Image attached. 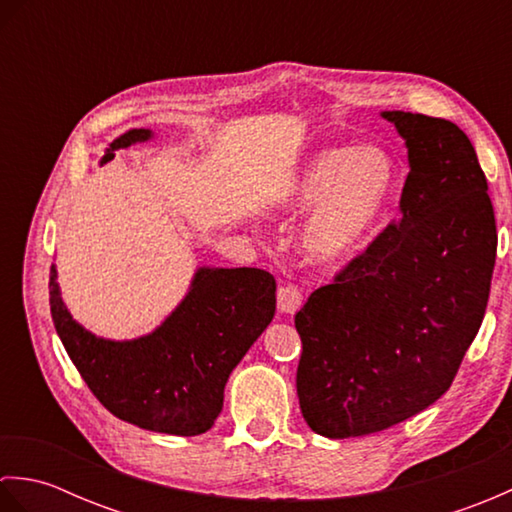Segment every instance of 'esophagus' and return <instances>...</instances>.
Here are the masks:
<instances>
[{"mask_svg":"<svg viewBox=\"0 0 512 512\" xmlns=\"http://www.w3.org/2000/svg\"><path fill=\"white\" fill-rule=\"evenodd\" d=\"M301 301H303V295L299 286L286 284L277 292V306L284 314H295L301 308Z\"/></svg>","mask_w":512,"mask_h":512,"instance_id":"1","label":"esophagus"}]
</instances>
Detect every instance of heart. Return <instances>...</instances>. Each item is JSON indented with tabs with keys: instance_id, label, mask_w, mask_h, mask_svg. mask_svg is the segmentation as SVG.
<instances>
[{
	"instance_id": "1",
	"label": "heart",
	"mask_w": 512,
	"mask_h": 512,
	"mask_svg": "<svg viewBox=\"0 0 512 512\" xmlns=\"http://www.w3.org/2000/svg\"><path fill=\"white\" fill-rule=\"evenodd\" d=\"M400 193V169L385 147H328L301 167L288 209L306 213L301 246L314 264L339 266L372 244Z\"/></svg>"
}]
</instances>
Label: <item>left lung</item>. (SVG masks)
<instances>
[{"label":"left lung","mask_w":512,"mask_h":512,"mask_svg":"<svg viewBox=\"0 0 512 512\" xmlns=\"http://www.w3.org/2000/svg\"><path fill=\"white\" fill-rule=\"evenodd\" d=\"M405 138L400 220L295 314L297 396L308 427L356 438L433 405L480 330L497 255L495 211L462 129L383 112Z\"/></svg>","instance_id":"obj_1"}]
</instances>
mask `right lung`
<instances>
[{
	"instance_id": "add662e5",
	"label": "right lung",
	"mask_w": 512,
	"mask_h": 512,
	"mask_svg": "<svg viewBox=\"0 0 512 512\" xmlns=\"http://www.w3.org/2000/svg\"><path fill=\"white\" fill-rule=\"evenodd\" d=\"M129 129L105 151L149 140ZM54 328L85 385L116 418L169 436H200L224 405V385L275 317V277L259 268H200L167 321L134 341H107L76 323L50 268Z\"/></svg>"
}]
</instances>
